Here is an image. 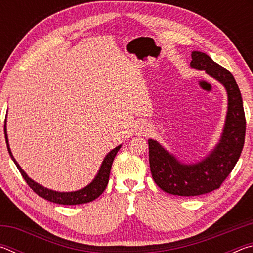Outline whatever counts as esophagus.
Here are the masks:
<instances>
[{
	"instance_id": "1",
	"label": "esophagus",
	"mask_w": 253,
	"mask_h": 253,
	"mask_svg": "<svg viewBox=\"0 0 253 253\" xmlns=\"http://www.w3.org/2000/svg\"><path fill=\"white\" fill-rule=\"evenodd\" d=\"M148 131V126L146 124H142V125H139L138 127V132L139 134H145V132Z\"/></svg>"
}]
</instances>
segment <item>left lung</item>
Returning <instances> with one entry per match:
<instances>
[{
    "label": "left lung",
    "instance_id": "8db88e82",
    "mask_svg": "<svg viewBox=\"0 0 253 253\" xmlns=\"http://www.w3.org/2000/svg\"><path fill=\"white\" fill-rule=\"evenodd\" d=\"M191 67L204 70L223 84L228 95V111L219 143L195 163H183L157 140L148 139L154 181L166 193L178 196H196L219 188L237 164L246 136L242 97L232 74L201 51L192 52Z\"/></svg>",
    "mask_w": 253,
    "mask_h": 253
}]
</instances>
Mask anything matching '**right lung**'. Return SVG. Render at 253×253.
Instances as JSON below:
<instances>
[{
    "mask_svg": "<svg viewBox=\"0 0 253 253\" xmlns=\"http://www.w3.org/2000/svg\"><path fill=\"white\" fill-rule=\"evenodd\" d=\"M4 134H5V140H6L8 154H10L11 158L15 163L16 168H18V169L20 170V173L25 179V182L28 183V185L31 187L38 195L41 196V198L48 200L50 202H53L57 204H63V205H76V204L89 203L91 202V201L96 200L97 198H99V195L105 191L107 184H108L109 174H110V169H111V165H113L114 158L118 153L119 148L122 147V145H118L117 147L111 149V151L107 154L106 157L104 158V161L101 163L99 170H98L95 178H93L87 186L80 188V190L72 191V192H58V191L50 190L48 187L42 186L39 183L33 181L31 177L28 176V174L25 173L22 169V168L18 164V162L15 161L14 156L12 155L10 144H8L7 132H6V119H5V125H4Z\"/></svg>",
    "mask_w": 253,
    "mask_h": 253,
    "instance_id": "1",
    "label": "right lung"
}]
</instances>
